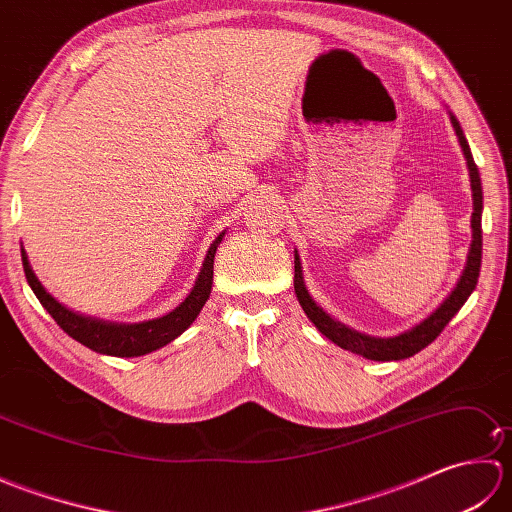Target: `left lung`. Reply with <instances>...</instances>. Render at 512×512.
<instances>
[{
  "mask_svg": "<svg viewBox=\"0 0 512 512\" xmlns=\"http://www.w3.org/2000/svg\"><path fill=\"white\" fill-rule=\"evenodd\" d=\"M451 123L455 134L460 138V145L464 151L466 165H469V176H471V189H473V244L469 250V262H466L464 273L458 281V286L453 288L447 301L431 314L429 319H424L416 328H411L409 332L394 336V339H374V336L361 334L356 330H350L347 325L334 321L330 314H325L317 303L312 301L308 295L306 284H303V275H301V262L299 255H295V292L297 299L301 303L303 312L308 314V319L317 325V330L328 336L332 343H336L343 350H350L354 354H361L369 361H400V358H409L413 354H418L424 350L431 341H436L440 332L447 328V323L458 314V310L464 306V301L471 297V292L477 286V277H480V266H482V180H480V171H477V165L471 154V147L466 143L462 127L458 123V118L451 116Z\"/></svg>",
  "mask_w": 512,
  "mask_h": 512,
  "instance_id": "1",
  "label": "left lung"
}]
</instances>
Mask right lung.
Instances as JSON below:
<instances>
[{
  "label": "right lung",
  "instance_id": "add662e5",
  "mask_svg": "<svg viewBox=\"0 0 512 512\" xmlns=\"http://www.w3.org/2000/svg\"><path fill=\"white\" fill-rule=\"evenodd\" d=\"M224 233L215 239L211 244L209 253H206V259L202 264V270L198 275V281L191 290V295L184 299L180 306L165 314V317L154 319V321H145V323H134V325H123V323H105V321H96L90 317H81L68 308H63L57 299H52L46 288L41 286V281L32 273V268L28 264L26 250L21 248V262H24V273L28 284L35 292L39 303L48 310L50 317L57 321L59 328L72 336L74 341H79L81 345L90 347V350L99 352V354H110V356H143L158 350V347L171 343L176 336H180L184 330L198 317L202 306L211 295V286H213V257L217 244L222 242Z\"/></svg>",
  "mask_w": 512,
  "mask_h": 512
}]
</instances>
